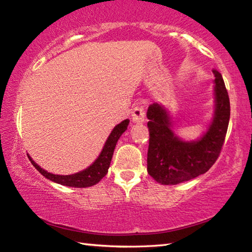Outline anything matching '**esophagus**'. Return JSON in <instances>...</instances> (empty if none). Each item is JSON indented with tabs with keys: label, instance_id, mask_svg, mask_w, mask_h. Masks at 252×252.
<instances>
[{
	"label": "esophagus",
	"instance_id": "34e87169",
	"mask_svg": "<svg viewBox=\"0 0 252 252\" xmlns=\"http://www.w3.org/2000/svg\"><path fill=\"white\" fill-rule=\"evenodd\" d=\"M146 111H144L143 105H138L135 106L132 111V121L134 123H143L144 120H146Z\"/></svg>",
	"mask_w": 252,
	"mask_h": 252
}]
</instances>
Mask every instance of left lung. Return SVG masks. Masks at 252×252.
Wrapping results in <instances>:
<instances>
[{"mask_svg":"<svg viewBox=\"0 0 252 252\" xmlns=\"http://www.w3.org/2000/svg\"><path fill=\"white\" fill-rule=\"evenodd\" d=\"M213 74L215 110L198 139L188 141L174 133L172 119L162 104L155 102L148 108V173L161 185H178L197 178L218 159L228 130L230 101L222 75L216 70Z\"/></svg>","mask_w":252,"mask_h":252,"instance_id":"8db88e82","label":"left lung"}]
</instances>
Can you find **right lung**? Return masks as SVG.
I'll use <instances>...</instances> for the list:
<instances>
[{"instance_id":"obj_1","label":"right lung","mask_w":252,"mask_h":252,"mask_svg":"<svg viewBox=\"0 0 252 252\" xmlns=\"http://www.w3.org/2000/svg\"><path fill=\"white\" fill-rule=\"evenodd\" d=\"M129 123L130 120L126 119V120H123L121 123H119V125L114 126L113 130L111 131L110 135L108 136V139H106L99 157H97L94 162L89 165L87 169L76 173L66 174V176H64V174L51 173L49 171H46L43 168H41L40 165L30 157V155H28V157L30 161H31V163L35 167V169L42 174V176L55 183L71 188H87L94 186L105 176L106 173H108L111 159H112L118 140L120 139L122 133H125Z\"/></svg>"}]
</instances>
